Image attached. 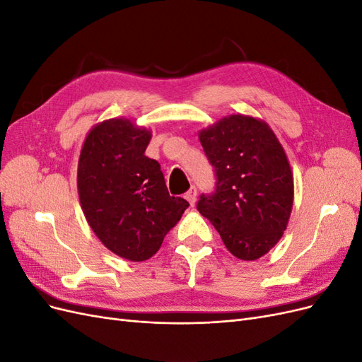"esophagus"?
Here are the masks:
<instances>
[{"instance_id":"34e87169","label":"esophagus","mask_w":362,"mask_h":362,"mask_svg":"<svg viewBox=\"0 0 362 362\" xmlns=\"http://www.w3.org/2000/svg\"><path fill=\"white\" fill-rule=\"evenodd\" d=\"M196 196H198V190H196V187H190V190H189L187 193H185L184 198L190 202V205H194Z\"/></svg>"}]
</instances>
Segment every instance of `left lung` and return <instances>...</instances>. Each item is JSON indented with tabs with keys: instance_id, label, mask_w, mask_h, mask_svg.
<instances>
[{
	"instance_id": "1",
	"label": "left lung",
	"mask_w": 362,
	"mask_h": 362,
	"mask_svg": "<svg viewBox=\"0 0 362 362\" xmlns=\"http://www.w3.org/2000/svg\"><path fill=\"white\" fill-rule=\"evenodd\" d=\"M214 168L216 189L201 194L198 211L221 234L226 249L254 261L286 231L293 206V173L286 151L259 119L231 115L199 133Z\"/></svg>"
}]
</instances>
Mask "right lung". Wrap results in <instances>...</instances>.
Returning <instances> with one entry per match:
<instances>
[{"label":"right lung","mask_w":362,"mask_h":362,"mask_svg":"<svg viewBox=\"0 0 362 362\" xmlns=\"http://www.w3.org/2000/svg\"><path fill=\"white\" fill-rule=\"evenodd\" d=\"M151 131L108 119L87 134L78 160V196L92 231L113 254L145 261L160 249L189 202L170 196L158 161L145 156Z\"/></svg>","instance_id":"obj_1"}]
</instances>
